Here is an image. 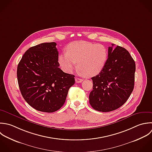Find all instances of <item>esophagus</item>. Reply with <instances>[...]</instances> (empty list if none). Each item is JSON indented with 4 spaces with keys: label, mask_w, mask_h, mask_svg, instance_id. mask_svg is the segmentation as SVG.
<instances>
[{
    "label": "esophagus",
    "mask_w": 152,
    "mask_h": 152,
    "mask_svg": "<svg viewBox=\"0 0 152 152\" xmlns=\"http://www.w3.org/2000/svg\"><path fill=\"white\" fill-rule=\"evenodd\" d=\"M75 81H76V83H81V82L83 81V79H81V78L76 77H75Z\"/></svg>",
    "instance_id": "obj_1"
}]
</instances>
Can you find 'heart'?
Returning a JSON list of instances; mask_svg holds the SVG:
<instances>
[{"mask_svg": "<svg viewBox=\"0 0 152 152\" xmlns=\"http://www.w3.org/2000/svg\"><path fill=\"white\" fill-rule=\"evenodd\" d=\"M108 57L107 48L103 44L80 41L70 44L67 52L60 54L58 63L62 69L72 73L77 66L86 77L99 74Z\"/></svg>", "mask_w": 152, "mask_h": 152, "instance_id": "1", "label": "heart"}]
</instances>
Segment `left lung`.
I'll list each match as a JSON object with an SVG mask.
<instances>
[{
	"label": "left lung",
	"mask_w": 152,
	"mask_h": 152,
	"mask_svg": "<svg viewBox=\"0 0 152 152\" xmlns=\"http://www.w3.org/2000/svg\"><path fill=\"white\" fill-rule=\"evenodd\" d=\"M114 44L108 47V57L102 72L92 77L93 89L89 103L98 111L110 112L121 107L133 91L136 64L129 52Z\"/></svg>",
	"instance_id": "1"
}]
</instances>
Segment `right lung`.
<instances>
[{"mask_svg":"<svg viewBox=\"0 0 152 152\" xmlns=\"http://www.w3.org/2000/svg\"><path fill=\"white\" fill-rule=\"evenodd\" d=\"M56 45L45 42L29 48L18 65V82L23 98L41 112L53 113L61 108L75 83L74 75L59 68Z\"/></svg>","mask_w":152,"mask_h":152,"instance_id":"1","label":"right lung"}]
</instances>
